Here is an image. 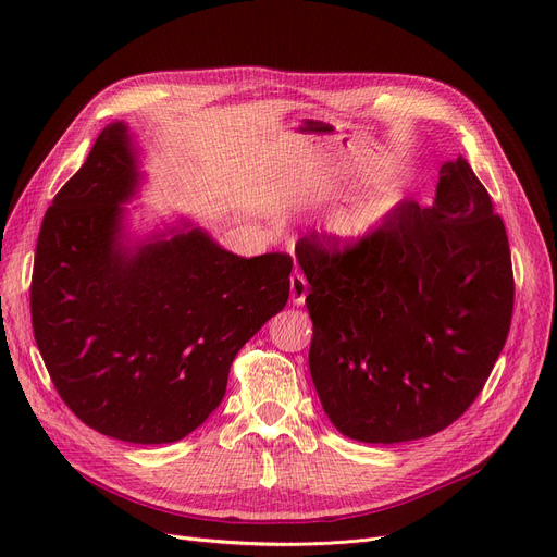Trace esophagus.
Segmentation results:
<instances>
[{
  "mask_svg": "<svg viewBox=\"0 0 557 557\" xmlns=\"http://www.w3.org/2000/svg\"><path fill=\"white\" fill-rule=\"evenodd\" d=\"M288 282H290V302H294V305H305L307 290H309V284H307L305 275L294 273Z\"/></svg>",
  "mask_w": 557,
  "mask_h": 557,
  "instance_id": "esophagus-1",
  "label": "esophagus"
}]
</instances>
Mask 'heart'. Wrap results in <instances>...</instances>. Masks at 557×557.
Masks as SVG:
<instances>
[{
  "label": "heart",
  "mask_w": 557,
  "mask_h": 557,
  "mask_svg": "<svg viewBox=\"0 0 557 557\" xmlns=\"http://www.w3.org/2000/svg\"><path fill=\"white\" fill-rule=\"evenodd\" d=\"M384 214H386L384 200L363 198V200H357L352 205H347V208L338 210L332 216L330 227L341 242L355 244V242L366 239L368 234L379 225V221L384 219Z\"/></svg>",
  "instance_id": "obj_1"
}]
</instances>
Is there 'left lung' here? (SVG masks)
Returning <instances> with one entry per match:
<instances>
[{
    "label": "left lung",
    "mask_w": 557,
    "mask_h": 557,
    "mask_svg": "<svg viewBox=\"0 0 557 557\" xmlns=\"http://www.w3.org/2000/svg\"><path fill=\"white\" fill-rule=\"evenodd\" d=\"M296 259L311 379L343 435L420 441L470 408L508 338L515 284L504 221L462 158L437 169L431 208L399 202L343 252L311 234Z\"/></svg>",
    "instance_id": "1"
}]
</instances>
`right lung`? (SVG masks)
I'll return each instance as SVG.
<instances>
[{
    "label": "right lung",
    "mask_w": 557,
    "mask_h": 557,
    "mask_svg": "<svg viewBox=\"0 0 557 557\" xmlns=\"http://www.w3.org/2000/svg\"><path fill=\"white\" fill-rule=\"evenodd\" d=\"M141 151L108 124L47 210L32 320L81 422L135 445L175 443L223 399L239 349L288 300V255L244 259L189 216L133 227Z\"/></svg>",
    "instance_id": "obj_1"
}]
</instances>
